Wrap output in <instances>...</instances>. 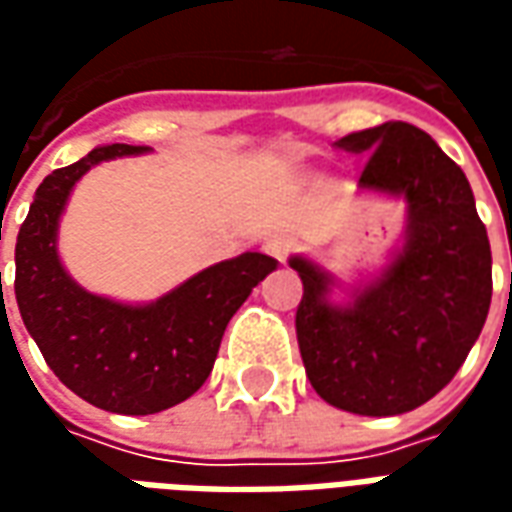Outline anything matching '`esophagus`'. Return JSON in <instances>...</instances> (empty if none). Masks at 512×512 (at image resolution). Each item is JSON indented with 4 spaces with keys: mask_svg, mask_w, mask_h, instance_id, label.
<instances>
[{
    "mask_svg": "<svg viewBox=\"0 0 512 512\" xmlns=\"http://www.w3.org/2000/svg\"><path fill=\"white\" fill-rule=\"evenodd\" d=\"M263 249H266V255H271L274 260H288L290 255L288 235H282V233L268 235L266 241H263Z\"/></svg>",
    "mask_w": 512,
    "mask_h": 512,
    "instance_id": "34e87169",
    "label": "esophagus"
}]
</instances>
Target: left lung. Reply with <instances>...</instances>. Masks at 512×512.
<instances>
[{
    "instance_id": "obj_1",
    "label": "left lung",
    "mask_w": 512,
    "mask_h": 512,
    "mask_svg": "<svg viewBox=\"0 0 512 512\" xmlns=\"http://www.w3.org/2000/svg\"><path fill=\"white\" fill-rule=\"evenodd\" d=\"M367 156L359 189L406 200V241L348 304L334 277L290 257L304 296L296 337L312 389L362 417L414 411L461 370L491 307V244L463 169L411 123H384L334 142Z\"/></svg>"
}]
</instances>
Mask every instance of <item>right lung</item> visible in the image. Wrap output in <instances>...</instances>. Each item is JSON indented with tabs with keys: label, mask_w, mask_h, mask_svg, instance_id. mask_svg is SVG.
Instances as JSON below:
<instances>
[{
	"label": "right lung",
	"mask_w": 512,
	"mask_h": 512,
	"mask_svg": "<svg viewBox=\"0 0 512 512\" xmlns=\"http://www.w3.org/2000/svg\"><path fill=\"white\" fill-rule=\"evenodd\" d=\"M147 147L106 145L71 167L54 169L16 241V301L46 365L93 406L145 417L191 397L222 345L235 310L277 260L244 252L222 260L150 304H120L76 285L57 255V227L76 180L101 161Z\"/></svg>",
	"instance_id": "1"
}]
</instances>
